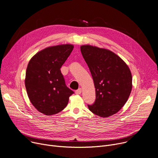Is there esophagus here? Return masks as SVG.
Returning <instances> with one entry per match:
<instances>
[{
    "label": "esophagus",
    "instance_id": "obj_1",
    "mask_svg": "<svg viewBox=\"0 0 158 158\" xmlns=\"http://www.w3.org/2000/svg\"><path fill=\"white\" fill-rule=\"evenodd\" d=\"M81 92H82L81 88H79L76 91V94H80L81 93Z\"/></svg>",
    "mask_w": 158,
    "mask_h": 158
}]
</instances>
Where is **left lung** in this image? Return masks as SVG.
<instances>
[{"instance_id": "8db88e82", "label": "left lung", "mask_w": 158, "mask_h": 158, "mask_svg": "<svg viewBox=\"0 0 158 158\" xmlns=\"http://www.w3.org/2000/svg\"><path fill=\"white\" fill-rule=\"evenodd\" d=\"M89 69L96 92L93 114L107 118L117 113L127 102L132 89L131 71L126 63L111 51L90 45L81 46Z\"/></svg>"}]
</instances>
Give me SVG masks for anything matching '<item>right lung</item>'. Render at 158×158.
I'll return each mask as SVG.
<instances>
[{"mask_svg":"<svg viewBox=\"0 0 158 158\" xmlns=\"http://www.w3.org/2000/svg\"><path fill=\"white\" fill-rule=\"evenodd\" d=\"M73 48L72 44L46 48L28 64L25 80L28 97L34 107L46 115L64 110L69 97L74 93L66 86L60 70Z\"/></svg>","mask_w":158,"mask_h":158,"instance_id":"right-lung-1","label":"right lung"}]
</instances>
